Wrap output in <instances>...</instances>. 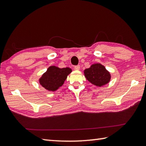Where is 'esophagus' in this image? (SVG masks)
I'll use <instances>...</instances> for the list:
<instances>
[{
    "label": "esophagus",
    "instance_id": "esophagus-1",
    "mask_svg": "<svg viewBox=\"0 0 146 146\" xmlns=\"http://www.w3.org/2000/svg\"><path fill=\"white\" fill-rule=\"evenodd\" d=\"M75 69L76 70H80V65H76V66H75Z\"/></svg>",
    "mask_w": 146,
    "mask_h": 146
}]
</instances>
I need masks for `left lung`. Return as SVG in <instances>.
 Wrapping results in <instances>:
<instances>
[{"instance_id":"8db88e82","label":"left lung","mask_w":146,"mask_h":146,"mask_svg":"<svg viewBox=\"0 0 146 146\" xmlns=\"http://www.w3.org/2000/svg\"><path fill=\"white\" fill-rule=\"evenodd\" d=\"M85 77L92 85L101 87L110 81L111 75L102 64L97 63L92 64L89 68L84 71Z\"/></svg>"}]
</instances>
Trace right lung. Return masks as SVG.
Instances as JSON below:
<instances>
[{
    "instance_id": "obj_1",
    "label": "right lung",
    "mask_w": 146,
    "mask_h": 146,
    "mask_svg": "<svg viewBox=\"0 0 146 146\" xmlns=\"http://www.w3.org/2000/svg\"><path fill=\"white\" fill-rule=\"evenodd\" d=\"M72 72L71 68H60L50 66L39 79V83L43 88L49 92H55L64 84L67 76Z\"/></svg>"
}]
</instances>
